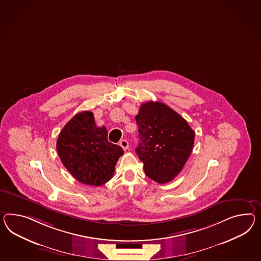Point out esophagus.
Returning a JSON list of instances; mask_svg holds the SVG:
<instances>
[{
	"label": "esophagus",
	"instance_id": "34e87169",
	"mask_svg": "<svg viewBox=\"0 0 261 261\" xmlns=\"http://www.w3.org/2000/svg\"><path fill=\"white\" fill-rule=\"evenodd\" d=\"M120 147L124 149V150H126L128 148V142L127 140H122L120 141Z\"/></svg>",
	"mask_w": 261,
	"mask_h": 261
}]
</instances>
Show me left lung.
Returning <instances> with one entry per match:
<instances>
[{
  "instance_id": "left-lung-1",
  "label": "left lung",
  "mask_w": 261,
  "mask_h": 261,
  "mask_svg": "<svg viewBox=\"0 0 261 261\" xmlns=\"http://www.w3.org/2000/svg\"><path fill=\"white\" fill-rule=\"evenodd\" d=\"M135 120L140 139L135 151L145 173L161 185L173 180L192 151L193 129L180 114L161 102L142 104Z\"/></svg>"
}]
</instances>
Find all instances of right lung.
Wrapping results in <instances>:
<instances>
[{"mask_svg": "<svg viewBox=\"0 0 261 261\" xmlns=\"http://www.w3.org/2000/svg\"><path fill=\"white\" fill-rule=\"evenodd\" d=\"M57 150L63 166L74 179L99 187L111 180L124 151L108 141L106 127H98L89 111L75 114L61 129Z\"/></svg>", "mask_w": 261, "mask_h": 261, "instance_id": "1", "label": "right lung"}]
</instances>
